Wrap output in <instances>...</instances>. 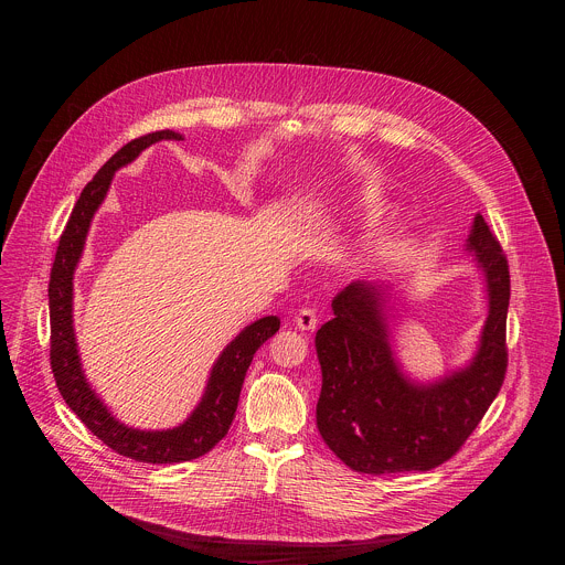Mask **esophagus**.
<instances>
[{"instance_id":"obj_1","label":"esophagus","mask_w":565,"mask_h":565,"mask_svg":"<svg viewBox=\"0 0 565 565\" xmlns=\"http://www.w3.org/2000/svg\"><path fill=\"white\" fill-rule=\"evenodd\" d=\"M295 327L299 331H312L317 327V312L312 308H301L297 315H295Z\"/></svg>"}]
</instances>
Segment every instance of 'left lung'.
Masks as SVG:
<instances>
[{"instance_id":"obj_1","label":"left lung","mask_w":565,"mask_h":565,"mask_svg":"<svg viewBox=\"0 0 565 565\" xmlns=\"http://www.w3.org/2000/svg\"><path fill=\"white\" fill-rule=\"evenodd\" d=\"M467 248L486 270L490 315L473 362L436 384H414L395 366L380 288L349 284L335 295V317L315 335L317 429L351 469L373 476L429 471L460 451L499 395L508 371L510 268L480 214Z\"/></svg>"}]
</instances>
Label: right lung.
I'll return each instance as SVG.
<instances>
[{"label":"right lung","mask_w":565,"mask_h":565,"mask_svg":"<svg viewBox=\"0 0 565 565\" xmlns=\"http://www.w3.org/2000/svg\"><path fill=\"white\" fill-rule=\"evenodd\" d=\"M158 140H183L181 134L170 129L151 131L134 138L120 147L98 174L85 185L73 212L66 221V227L60 236L55 250V262L51 268L49 281V315H51V371L55 384L68 405V409L83 420V425L98 436L109 449L120 456L134 458L138 462H185L207 454L221 438H225L238 405V393L244 386L246 371L259 351V347L279 331V319L275 315L257 319L255 324L241 331L216 360L205 395L194 414L177 429L168 431H140L120 425L100 397L92 391L85 380L83 366H79L75 335H73V270L85 248V238L94 212L103 203L114 172L131 160L149 145Z\"/></svg>","instance_id":"add662e5"}]
</instances>
